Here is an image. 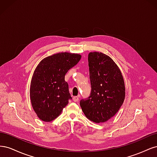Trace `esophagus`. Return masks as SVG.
Returning <instances> with one entry per match:
<instances>
[{
  "mask_svg": "<svg viewBox=\"0 0 157 157\" xmlns=\"http://www.w3.org/2000/svg\"><path fill=\"white\" fill-rule=\"evenodd\" d=\"M73 100L75 101V102H77L78 100H79V98L77 97V96H75L73 98Z\"/></svg>",
  "mask_w": 157,
  "mask_h": 157,
  "instance_id": "obj_1",
  "label": "esophagus"
}]
</instances>
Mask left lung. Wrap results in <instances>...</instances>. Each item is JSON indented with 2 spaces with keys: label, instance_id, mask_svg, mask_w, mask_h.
<instances>
[{
  "label": "left lung",
  "instance_id": "obj_1",
  "mask_svg": "<svg viewBox=\"0 0 157 157\" xmlns=\"http://www.w3.org/2000/svg\"><path fill=\"white\" fill-rule=\"evenodd\" d=\"M91 94L80 105L87 118L105 122L119 110L125 98V85L121 71L110 57L101 52L88 54Z\"/></svg>",
  "mask_w": 157,
  "mask_h": 157
}]
</instances>
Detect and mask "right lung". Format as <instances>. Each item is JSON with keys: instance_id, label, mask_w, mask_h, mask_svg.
I'll list each match as a JSON object with an SVG mask.
<instances>
[{"instance_id": "1", "label": "right lung", "mask_w": 157, "mask_h": 157, "mask_svg": "<svg viewBox=\"0 0 157 157\" xmlns=\"http://www.w3.org/2000/svg\"><path fill=\"white\" fill-rule=\"evenodd\" d=\"M80 58L78 54L60 52L46 57L36 66L31 81L30 99L33 110L42 121L56 119L72 99L65 75Z\"/></svg>"}]
</instances>
